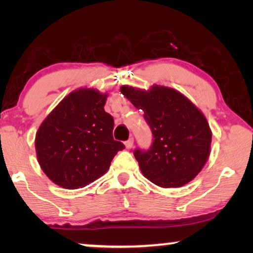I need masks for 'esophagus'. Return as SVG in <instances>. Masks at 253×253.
<instances>
[{
	"label": "esophagus",
	"instance_id": "esophagus-1",
	"mask_svg": "<svg viewBox=\"0 0 253 253\" xmlns=\"http://www.w3.org/2000/svg\"><path fill=\"white\" fill-rule=\"evenodd\" d=\"M124 145H126V147L127 148V150H129V148H131L133 146V138L131 137V138H129V139H127L126 143H124Z\"/></svg>",
	"mask_w": 253,
	"mask_h": 253
}]
</instances>
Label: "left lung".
<instances>
[{"label": "left lung", "instance_id": "obj_1", "mask_svg": "<svg viewBox=\"0 0 253 253\" xmlns=\"http://www.w3.org/2000/svg\"><path fill=\"white\" fill-rule=\"evenodd\" d=\"M121 93L143 110L153 134L147 151L133 152L145 177L161 188H179L192 181L211 153L212 131L204 114L170 87L154 85L144 91L124 85Z\"/></svg>", "mask_w": 253, "mask_h": 253}]
</instances>
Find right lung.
<instances>
[{"label":"right lung","mask_w":253,"mask_h":253,"mask_svg":"<svg viewBox=\"0 0 253 253\" xmlns=\"http://www.w3.org/2000/svg\"><path fill=\"white\" fill-rule=\"evenodd\" d=\"M107 94L79 88L48 115L36 136L41 169L55 184L84 188L101 177L124 145L113 138L114 119L103 109Z\"/></svg>","instance_id":"right-lung-1"}]
</instances>
